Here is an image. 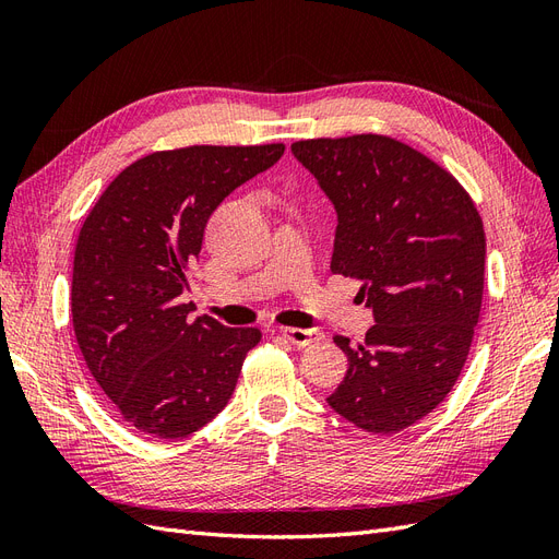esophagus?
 Instances as JSON below:
<instances>
[{"label":"esophagus","instance_id":"1","mask_svg":"<svg viewBox=\"0 0 559 559\" xmlns=\"http://www.w3.org/2000/svg\"><path fill=\"white\" fill-rule=\"evenodd\" d=\"M280 333H282L284 341H289L292 345H298V347H306V345H310L314 341H321V337H324V333L317 331V329H292V326H286Z\"/></svg>","mask_w":559,"mask_h":559}]
</instances>
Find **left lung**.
I'll list each match as a JSON object with an SVG mask.
<instances>
[{
	"instance_id": "obj_1",
	"label": "left lung",
	"mask_w": 559,
	"mask_h": 559,
	"mask_svg": "<svg viewBox=\"0 0 559 559\" xmlns=\"http://www.w3.org/2000/svg\"><path fill=\"white\" fill-rule=\"evenodd\" d=\"M337 212L331 273L361 280L366 341L333 343L349 361L326 399L370 433H396L460 378L485 284L483 218L441 165L386 134L292 144Z\"/></svg>"
}]
</instances>
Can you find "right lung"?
<instances>
[{"mask_svg":"<svg viewBox=\"0 0 559 559\" xmlns=\"http://www.w3.org/2000/svg\"><path fill=\"white\" fill-rule=\"evenodd\" d=\"M284 144L156 151L128 165L79 230L72 324L99 389L130 427L186 438L226 408L259 329H230L181 302L207 218Z\"/></svg>","mask_w":559,"mask_h":559,"instance_id":"1","label":"right lung"}]
</instances>
